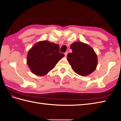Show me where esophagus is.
<instances>
[{"mask_svg": "<svg viewBox=\"0 0 121 121\" xmlns=\"http://www.w3.org/2000/svg\"><path fill=\"white\" fill-rule=\"evenodd\" d=\"M68 53V51H66L65 52V56H67Z\"/></svg>", "mask_w": 121, "mask_h": 121, "instance_id": "obj_1", "label": "esophagus"}]
</instances>
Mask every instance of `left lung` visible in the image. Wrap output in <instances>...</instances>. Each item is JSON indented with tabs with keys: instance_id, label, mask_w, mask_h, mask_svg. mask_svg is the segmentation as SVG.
Wrapping results in <instances>:
<instances>
[{
	"instance_id": "8db88e82",
	"label": "left lung",
	"mask_w": 121,
	"mask_h": 121,
	"mask_svg": "<svg viewBox=\"0 0 121 121\" xmlns=\"http://www.w3.org/2000/svg\"><path fill=\"white\" fill-rule=\"evenodd\" d=\"M70 48L72 52L68 54L67 60L75 73L86 76L96 69L98 56L89 45L81 41L74 42Z\"/></svg>"
}]
</instances>
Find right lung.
<instances>
[{
  "label": "right lung",
  "instance_id": "1",
  "mask_svg": "<svg viewBox=\"0 0 121 121\" xmlns=\"http://www.w3.org/2000/svg\"><path fill=\"white\" fill-rule=\"evenodd\" d=\"M59 50L58 44L47 40L35 44L27 54V62L31 71L38 76L47 74L65 56Z\"/></svg>",
  "mask_w": 121,
  "mask_h": 121
}]
</instances>
